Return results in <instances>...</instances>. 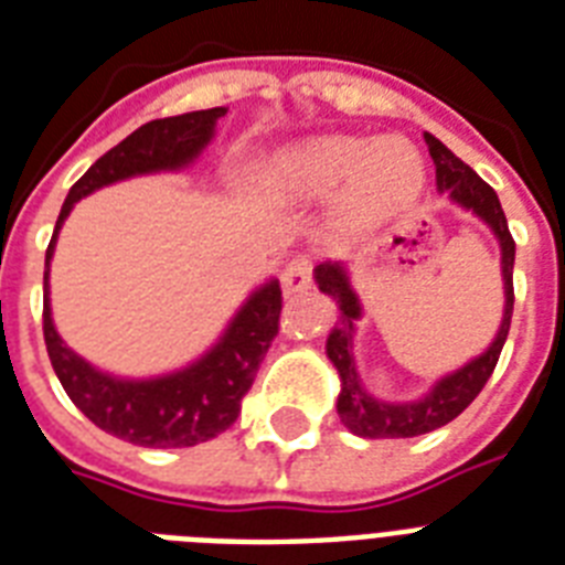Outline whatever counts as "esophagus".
<instances>
[{"instance_id": "obj_1", "label": "esophagus", "mask_w": 565, "mask_h": 565, "mask_svg": "<svg viewBox=\"0 0 565 565\" xmlns=\"http://www.w3.org/2000/svg\"><path fill=\"white\" fill-rule=\"evenodd\" d=\"M310 278H313V257L310 255H296L281 273V284L287 292L308 290Z\"/></svg>"}]
</instances>
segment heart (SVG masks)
<instances>
[{
  "instance_id": "1",
  "label": "heart",
  "mask_w": 565,
  "mask_h": 565,
  "mask_svg": "<svg viewBox=\"0 0 565 565\" xmlns=\"http://www.w3.org/2000/svg\"><path fill=\"white\" fill-rule=\"evenodd\" d=\"M292 175L305 193L313 195L343 188L345 213L358 222H372L419 193L425 161L402 137H326L296 158Z\"/></svg>"
}]
</instances>
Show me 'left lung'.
I'll list each match as a JSON object with an SVG mask.
<instances>
[{
    "label": "left lung",
    "mask_w": 565,
    "mask_h": 565,
    "mask_svg": "<svg viewBox=\"0 0 565 565\" xmlns=\"http://www.w3.org/2000/svg\"><path fill=\"white\" fill-rule=\"evenodd\" d=\"M428 152L437 167V184L439 190H446L457 204H463L472 213H478L501 243V275H504V319L492 345L481 358H475L472 363H466L463 370H457L455 375L443 377L425 398L411 404H390L372 398L361 386L358 377V366H354L352 354V334H354V319L361 317V305L358 296L349 287L345 269L340 264H319L317 266V284L319 290L334 296L340 305V322L328 337V358L340 372L343 390L337 398V413L340 419L352 434L370 439H395V437H419L428 430H437L457 419L460 413L475 402V395L481 393L483 384L490 381L499 354L504 349L510 331V317H513V260H516V243L508 228V216L501 211V202L495 190L487 181L466 167L451 149L439 143L434 135H425Z\"/></svg>",
    "instance_id": "obj_1"
}]
</instances>
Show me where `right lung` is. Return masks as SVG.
Here are the masks:
<instances>
[{"instance_id":"obj_1","label":"right lung","mask_w":565,"mask_h":565,"mask_svg":"<svg viewBox=\"0 0 565 565\" xmlns=\"http://www.w3.org/2000/svg\"><path fill=\"white\" fill-rule=\"evenodd\" d=\"M225 108L193 110L181 117L152 119L105 152L66 195L55 234L46 248L43 273V340L57 381L73 404L114 437L146 448H188L228 430L239 416L243 395L252 390L269 345L281 328V287L269 281L243 305L225 337L202 361L175 375L154 381H119L102 375L78 354L70 352L57 337L49 313V257L55 248L57 228L73 204L93 190L114 184L128 175L158 170H179L202 152Z\"/></svg>"}]
</instances>
